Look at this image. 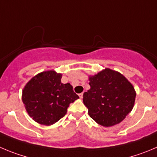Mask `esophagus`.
I'll list each match as a JSON object with an SVG mask.
<instances>
[{
    "label": "esophagus",
    "instance_id": "1",
    "mask_svg": "<svg viewBox=\"0 0 157 157\" xmlns=\"http://www.w3.org/2000/svg\"><path fill=\"white\" fill-rule=\"evenodd\" d=\"M79 97H80V99L83 98V93L80 94H79Z\"/></svg>",
    "mask_w": 157,
    "mask_h": 157
}]
</instances>
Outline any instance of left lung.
I'll list each match as a JSON object with an SVG mask.
<instances>
[{"label":"left lung","instance_id":"1","mask_svg":"<svg viewBox=\"0 0 157 157\" xmlns=\"http://www.w3.org/2000/svg\"><path fill=\"white\" fill-rule=\"evenodd\" d=\"M90 88L83 93L88 115L104 127L117 125L134 107L136 93L131 83L119 72L105 68L89 76Z\"/></svg>","mask_w":157,"mask_h":157}]
</instances>
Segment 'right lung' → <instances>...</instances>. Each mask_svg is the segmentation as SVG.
<instances>
[{
	"label": "right lung",
	"mask_w": 157,
	"mask_h": 157,
	"mask_svg": "<svg viewBox=\"0 0 157 157\" xmlns=\"http://www.w3.org/2000/svg\"><path fill=\"white\" fill-rule=\"evenodd\" d=\"M55 70L39 73L25 84L21 99L29 116L39 124L51 125L67 114L70 103L79 98L70 83H61Z\"/></svg>",
	"instance_id": "right-lung-1"
}]
</instances>
